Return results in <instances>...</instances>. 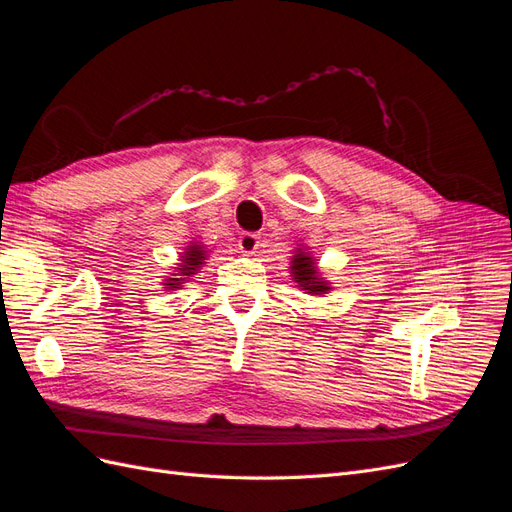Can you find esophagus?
I'll return each mask as SVG.
<instances>
[{
    "label": "esophagus",
    "instance_id": "esophagus-1",
    "mask_svg": "<svg viewBox=\"0 0 512 512\" xmlns=\"http://www.w3.org/2000/svg\"><path fill=\"white\" fill-rule=\"evenodd\" d=\"M258 247H260V237L254 235V232H243L239 237V250L243 254H256Z\"/></svg>",
    "mask_w": 512,
    "mask_h": 512
}]
</instances>
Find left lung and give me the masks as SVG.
Wrapping results in <instances>:
<instances>
[{"instance_id":"obj_1","label":"left lung","mask_w":512,"mask_h":512,"mask_svg":"<svg viewBox=\"0 0 512 512\" xmlns=\"http://www.w3.org/2000/svg\"><path fill=\"white\" fill-rule=\"evenodd\" d=\"M290 273L292 280L299 284V288L307 290L309 294H327L331 290V286L320 277L316 260L307 250H303V247H297V254L292 256Z\"/></svg>"}]
</instances>
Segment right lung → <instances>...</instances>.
I'll list each match as a JSON object with an SVG mask.
<instances>
[{"label":"right lung","instance_id":"right-lung-1","mask_svg":"<svg viewBox=\"0 0 512 512\" xmlns=\"http://www.w3.org/2000/svg\"><path fill=\"white\" fill-rule=\"evenodd\" d=\"M205 260H207V250H205V247L200 245V243H196V241H192L188 247H185V252L181 256V262H179V267H177L179 273H170L173 277H166L164 288L175 290L183 282H188L190 277L196 275L198 269L205 265Z\"/></svg>","mask_w":512,"mask_h":512}]
</instances>
